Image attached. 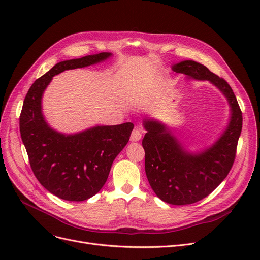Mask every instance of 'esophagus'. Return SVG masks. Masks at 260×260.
I'll return each mask as SVG.
<instances>
[{
  "label": "esophagus",
  "instance_id": "1",
  "mask_svg": "<svg viewBox=\"0 0 260 260\" xmlns=\"http://www.w3.org/2000/svg\"><path fill=\"white\" fill-rule=\"evenodd\" d=\"M142 129L139 127H135L131 134V141H139L142 137Z\"/></svg>",
  "mask_w": 260,
  "mask_h": 260
}]
</instances>
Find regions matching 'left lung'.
<instances>
[{"mask_svg": "<svg viewBox=\"0 0 260 260\" xmlns=\"http://www.w3.org/2000/svg\"><path fill=\"white\" fill-rule=\"evenodd\" d=\"M172 68L189 78L210 81L225 95L232 112L230 124L221 137L199 154L185 152L171 131L160 122L144 120L146 134L142 146L149 185L162 201L184 206L206 198L228 176L236 157L242 113L228 82L210 72L208 67L187 60Z\"/></svg>", "mask_w": 260, "mask_h": 260, "instance_id": "obj_1", "label": "left lung"}]
</instances>
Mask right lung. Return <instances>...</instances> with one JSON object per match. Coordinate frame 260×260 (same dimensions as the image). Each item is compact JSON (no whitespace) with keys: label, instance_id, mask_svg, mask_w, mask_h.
<instances>
[{"label":"right lung","instance_id":"add662e5","mask_svg":"<svg viewBox=\"0 0 260 260\" xmlns=\"http://www.w3.org/2000/svg\"><path fill=\"white\" fill-rule=\"evenodd\" d=\"M112 53L101 52L62 61L37 79L24 99L20 115L21 138L38 181L48 192L68 201H83L105 184L117 155L128 140L134 124L94 126L63 135L46 123L41 100L52 77L64 71L101 62Z\"/></svg>","mask_w":260,"mask_h":260}]
</instances>
